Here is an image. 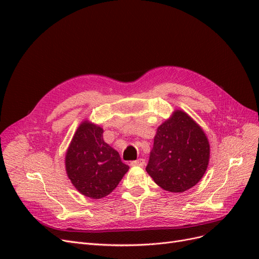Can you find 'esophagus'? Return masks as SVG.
Wrapping results in <instances>:
<instances>
[{
    "label": "esophagus",
    "instance_id": "34e87169",
    "mask_svg": "<svg viewBox=\"0 0 259 259\" xmlns=\"http://www.w3.org/2000/svg\"><path fill=\"white\" fill-rule=\"evenodd\" d=\"M131 165L132 166H144L145 165V160L144 159H138L136 161H132Z\"/></svg>",
    "mask_w": 259,
    "mask_h": 259
}]
</instances>
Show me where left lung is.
<instances>
[{
    "label": "left lung",
    "instance_id": "1",
    "mask_svg": "<svg viewBox=\"0 0 259 259\" xmlns=\"http://www.w3.org/2000/svg\"><path fill=\"white\" fill-rule=\"evenodd\" d=\"M209 143L204 131L183 110H175L156 130L147 173L162 189L185 192L205 174Z\"/></svg>",
    "mask_w": 259,
    "mask_h": 259
}]
</instances>
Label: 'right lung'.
<instances>
[{
  "instance_id": "add662e5",
  "label": "right lung",
  "mask_w": 259,
  "mask_h": 259,
  "mask_svg": "<svg viewBox=\"0 0 259 259\" xmlns=\"http://www.w3.org/2000/svg\"><path fill=\"white\" fill-rule=\"evenodd\" d=\"M104 130L84 120L66 152L65 165L69 179L81 194L101 199L111 193L128 170L120 154L104 142Z\"/></svg>"
}]
</instances>
